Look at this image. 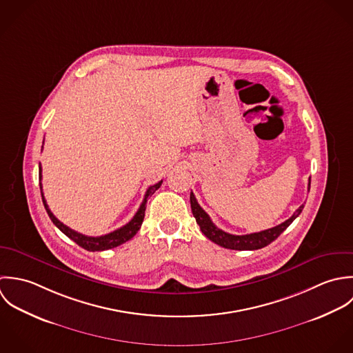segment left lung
Returning a JSON list of instances; mask_svg holds the SVG:
<instances>
[{
  "label": "left lung",
  "mask_w": 353,
  "mask_h": 353,
  "mask_svg": "<svg viewBox=\"0 0 353 353\" xmlns=\"http://www.w3.org/2000/svg\"><path fill=\"white\" fill-rule=\"evenodd\" d=\"M310 184H311V179H310V183H308V190H310ZM190 201H191L192 214H194V216L196 219V223L201 226L202 233L209 240H212V243H215V244H218V245H221L223 248L239 250V251L259 250V248H263V247L269 245L300 215V212H303V209H304V206L301 205L296 212H293V215L289 219H286L285 222H282V223L274 226V228H270V229H266V230H262V232H256V233L237 236V234L226 233L222 229L216 228L212 223L209 214L199 206L194 192H191Z\"/></svg>",
  "instance_id": "obj_1"
}]
</instances>
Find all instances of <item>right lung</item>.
<instances>
[{"mask_svg":"<svg viewBox=\"0 0 353 353\" xmlns=\"http://www.w3.org/2000/svg\"><path fill=\"white\" fill-rule=\"evenodd\" d=\"M45 141V139H43ZM43 148V145H42ZM42 180V168L39 165V181ZM162 184V180L151 187H148V190L145 191V195H144V199L141 202V208L137 212V214L134 215V218L124 226H121L120 229H116L108 234H103V236H98V237H91V236H85V234H81L76 230H73L71 228H68L67 225H64L61 221H59L54 214L50 212L46 201H45V196H43V192H42V184L39 183V187H41V195H42V202L45 205V209L49 214L50 219L53 221V223L65 234L68 236L71 240H73L77 245H80L81 248L87 250V251H105V250H109V248H114V247H119L123 243L131 240L137 233L138 230L141 229V222L144 219V212H145V203H147V199L161 187Z\"/></svg>","mask_w":353,"mask_h":353,"instance_id":"right-lung-1","label":"right lung"}]
</instances>
